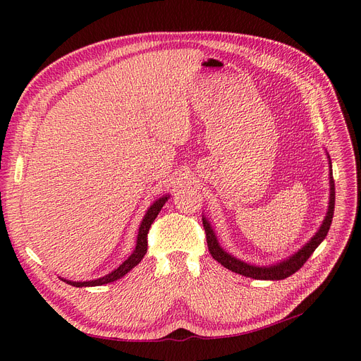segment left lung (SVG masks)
Masks as SVG:
<instances>
[{
    "instance_id": "8db88e82",
    "label": "left lung",
    "mask_w": 361,
    "mask_h": 361,
    "mask_svg": "<svg viewBox=\"0 0 361 361\" xmlns=\"http://www.w3.org/2000/svg\"><path fill=\"white\" fill-rule=\"evenodd\" d=\"M329 158V155H328ZM329 168L331 166V159H329ZM329 206H328V212L326 216L322 222L320 228L317 230V233L310 238V241L302 245V247L295 252L293 256H290L288 259L282 260L276 264H269V267H256V264H250L245 263L234 256H231L230 253H226L218 243V238L215 235V231L211 226V222L207 221L204 216L203 219V228L206 233V241H207V247H209V252L212 255V257L215 260H218L224 268L230 269L235 274H240L243 276H249L253 279H263V281H279V279H286L288 276H291L293 274H295L302 264L306 263V260L312 256V253L317 249V245L325 240L331 224H332V218H334V207H335V183H334V177H332V169H329Z\"/></svg>"
}]
</instances>
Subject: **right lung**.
<instances>
[{
  "mask_svg": "<svg viewBox=\"0 0 361 361\" xmlns=\"http://www.w3.org/2000/svg\"><path fill=\"white\" fill-rule=\"evenodd\" d=\"M168 197L169 196L166 195V196L158 199L157 202H154V204L149 207L145 218H143V221H142V224H140V226H139V234H137V243H136L135 252H133L128 256V259L124 260L117 269H114L111 274H108V275H105L102 278H98V279H93V281H83V282L78 281V282H75V281H68V279H63V278L61 279L64 282H67L68 286L80 288V287H98V286H104V283H109V282H114V281L123 278L127 272H130L133 268H135L136 264H139L140 260L145 257V255L147 252V233H149V228H150L152 222L155 221V218L161 212L162 206L165 204Z\"/></svg>",
  "mask_w": 361,
  "mask_h": 361,
  "instance_id": "add662e5",
  "label": "right lung"
}]
</instances>
